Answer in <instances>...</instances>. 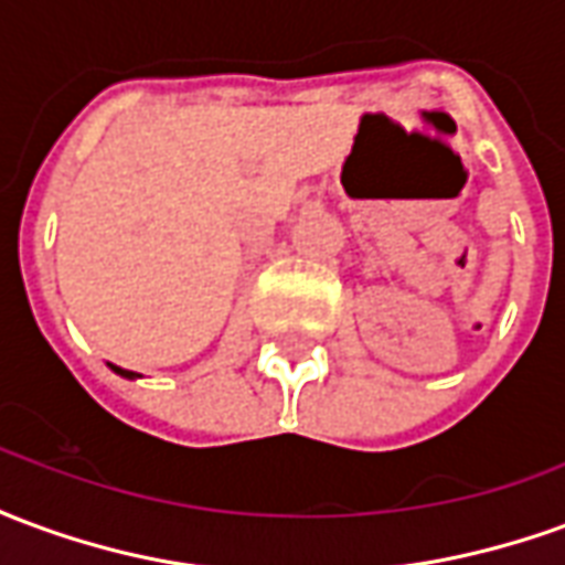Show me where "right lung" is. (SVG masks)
<instances>
[{"mask_svg": "<svg viewBox=\"0 0 565 565\" xmlns=\"http://www.w3.org/2000/svg\"><path fill=\"white\" fill-rule=\"evenodd\" d=\"M115 369V372H120V375H127V379H132V372H127V369H117V366H111Z\"/></svg>", "mask_w": 565, "mask_h": 565, "instance_id": "1", "label": "right lung"}]
</instances>
